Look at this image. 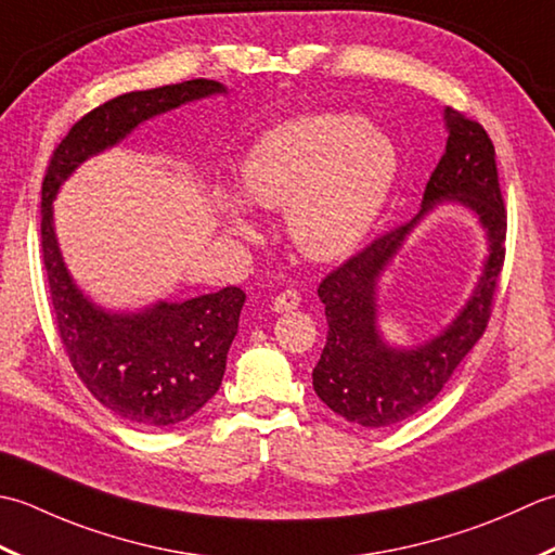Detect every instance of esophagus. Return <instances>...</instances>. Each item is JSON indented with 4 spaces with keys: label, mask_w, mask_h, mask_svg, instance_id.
I'll list each match as a JSON object with an SVG mask.
<instances>
[{
    "label": "esophagus",
    "mask_w": 555,
    "mask_h": 555,
    "mask_svg": "<svg viewBox=\"0 0 555 555\" xmlns=\"http://www.w3.org/2000/svg\"><path fill=\"white\" fill-rule=\"evenodd\" d=\"M301 304V297H299V292H294V289H287V292H282V294H278V297L273 299V311H278V313H285V311H294Z\"/></svg>",
    "instance_id": "1"
}]
</instances>
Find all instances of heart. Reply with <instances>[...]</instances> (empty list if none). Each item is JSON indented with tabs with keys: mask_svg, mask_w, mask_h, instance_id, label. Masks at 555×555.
I'll return each mask as SVG.
<instances>
[{
	"mask_svg": "<svg viewBox=\"0 0 555 555\" xmlns=\"http://www.w3.org/2000/svg\"><path fill=\"white\" fill-rule=\"evenodd\" d=\"M398 169L386 131L349 112H313L258 135L242 165V191L220 186L218 208L236 236L254 234L248 201L287 208L294 246L311 261H337L376 224Z\"/></svg>",
	"mask_w": 555,
	"mask_h": 555,
	"instance_id": "obj_1",
	"label": "heart"
}]
</instances>
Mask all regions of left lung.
<instances>
[{
  "label": "left lung",
  "instance_id": "8db88e82",
  "mask_svg": "<svg viewBox=\"0 0 555 555\" xmlns=\"http://www.w3.org/2000/svg\"><path fill=\"white\" fill-rule=\"evenodd\" d=\"M443 119L446 153L424 189L422 210L333 270L319 287L327 337L313 369V390L335 414L359 426L398 424L431 404L489 323L505 258V206L495 151L481 124L452 107L443 109ZM448 202L469 209L480 222L487 240L482 273L443 332L410 348L392 346L377 325L379 278L411 232Z\"/></svg>",
  "mask_w": 555,
  "mask_h": 555
}]
</instances>
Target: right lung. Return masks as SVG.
I'll return each mask as SVG.
<instances>
[{
	"label": "right lung",
	"instance_id": "right-lung-1",
	"mask_svg": "<svg viewBox=\"0 0 555 555\" xmlns=\"http://www.w3.org/2000/svg\"><path fill=\"white\" fill-rule=\"evenodd\" d=\"M212 95H228V88L194 78L109 100L64 135L42 182V261L62 345L93 398L124 422L145 428L184 422L218 392L246 294L224 287L135 311L100 307L64 263L52 203L90 157L115 149L149 119Z\"/></svg>",
	"mask_w": 555,
	"mask_h": 555
}]
</instances>
